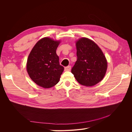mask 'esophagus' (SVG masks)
<instances>
[{
  "mask_svg": "<svg viewBox=\"0 0 132 132\" xmlns=\"http://www.w3.org/2000/svg\"><path fill=\"white\" fill-rule=\"evenodd\" d=\"M71 69V67L70 65L69 66H67V67H65L64 68V70L65 71H70Z\"/></svg>",
  "mask_w": 132,
  "mask_h": 132,
  "instance_id": "esophagus-1",
  "label": "esophagus"
}]
</instances>
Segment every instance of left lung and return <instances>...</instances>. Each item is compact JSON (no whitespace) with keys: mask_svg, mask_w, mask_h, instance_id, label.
<instances>
[{"mask_svg":"<svg viewBox=\"0 0 132 132\" xmlns=\"http://www.w3.org/2000/svg\"><path fill=\"white\" fill-rule=\"evenodd\" d=\"M77 60L71 73L82 85L92 86L104 78L107 62L101 50L93 41L82 37L76 42Z\"/></svg>","mask_w":132,"mask_h":132,"instance_id":"1","label":"left lung"}]
</instances>
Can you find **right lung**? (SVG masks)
Returning <instances> with one entry per match:
<instances>
[{
    "instance_id": "1",
    "label": "right lung",
    "mask_w": 132,
    "mask_h": 132,
    "mask_svg": "<svg viewBox=\"0 0 132 132\" xmlns=\"http://www.w3.org/2000/svg\"><path fill=\"white\" fill-rule=\"evenodd\" d=\"M59 43V41L44 37L36 43L27 58L26 69L30 78L44 88L56 85L64 70L56 53Z\"/></svg>"
}]
</instances>
